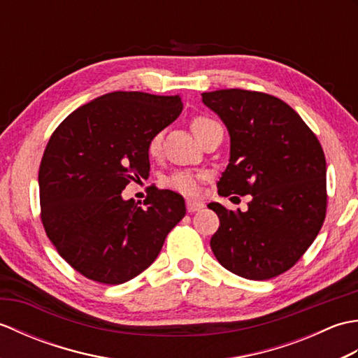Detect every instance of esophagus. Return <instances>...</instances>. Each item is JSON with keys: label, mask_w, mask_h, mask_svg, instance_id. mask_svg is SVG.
I'll list each match as a JSON object with an SVG mask.
<instances>
[{"label": "esophagus", "mask_w": 358, "mask_h": 358, "mask_svg": "<svg viewBox=\"0 0 358 358\" xmlns=\"http://www.w3.org/2000/svg\"><path fill=\"white\" fill-rule=\"evenodd\" d=\"M203 208H204V204L201 201H199V200H194V199H187L186 200V209L189 212H196V210H200Z\"/></svg>", "instance_id": "esophagus-1"}]
</instances>
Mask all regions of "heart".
<instances>
[{
  "label": "heart",
  "mask_w": 358,
  "mask_h": 358,
  "mask_svg": "<svg viewBox=\"0 0 358 358\" xmlns=\"http://www.w3.org/2000/svg\"><path fill=\"white\" fill-rule=\"evenodd\" d=\"M214 123L215 121H212L210 118L195 117L192 120L191 127H192V131H194L196 138H199V136H201V134ZM162 141H163V135L159 132L152 136V138L149 140V144H148V150L150 155L155 157L159 154V149H162ZM201 178H203V173H199V172L175 171L164 178V185L173 189V191H178L183 194H196L200 189Z\"/></svg>",
  "instance_id": "b5f03b06"
}]
</instances>
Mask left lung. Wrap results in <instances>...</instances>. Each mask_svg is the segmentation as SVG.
<instances>
[{"label": "left lung", "mask_w": 358, "mask_h": 358, "mask_svg": "<svg viewBox=\"0 0 358 358\" xmlns=\"http://www.w3.org/2000/svg\"><path fill=\"white\" fill-rule=\"evenodd\" d=\"M231 136L218 195H250L248 210L208 208L220 218L210 248L220 264L248 280L291 269L326 215V159L320 141L280 98L243 89L201 94Z\"/></svg>", "instance_id": "8db88e82"}]
</instances>
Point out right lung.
Instances as JSON below:
<instances>
[{
  "label": "right lung",
  "mask_w": 358,
  "mask_h": 358,
  "mask_svg": "<svg viewBox=\"0 0 358 358\" xmlns=\"http://www.w3.org/2000/svg\"><path fill=\"white\" fill-rule=\"evenodd\" d=\"M181 110L180 95L110 92L73 110L52 134L38 173L41 222L81 275L104 285L132 280L185 217V199L169 189H150L143 206L121 195L131 181L149 177V140Z\"/></svg>",
  "instance_id": "1"
}]
</instances>
